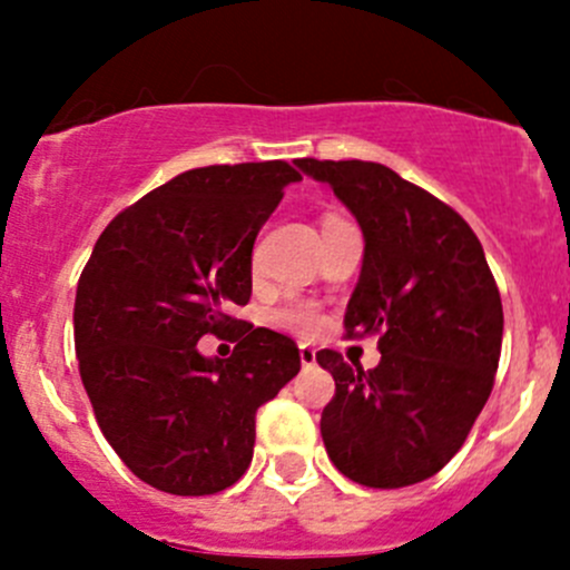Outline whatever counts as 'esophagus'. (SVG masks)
<instances>
[{"label": "esophagus", "mask_w": 570, "mask_h": 570, "mask_svg": "<svg viewBox=\"0 0 570 570\" xmlns=\"http://www.w3.org/2000/svg\"><path fill=\"white\" fill-rule=\"evenodd\" d=\"M301 364L303 366H314V364H317V350L308 347V344H301Z\"/></svg>", "instance_id": "34e87169"}]
</instances>
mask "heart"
Returning <instances> with one entry per match:
<instances>
[{
	"label": "heart",
	"mask_w": 570,
	"mask_h": 570,
	"mask_svg": "<svg viewBox=\"0 0 570 570\" xmlns=\"http://www.w3.org/2000/svg\"><path fill=\"white\" fill-rule=\"evenodd\" d=\"M275 325L286 327V331L292 333H301V336H312V333H317L322 327V314L320 308L314 306V303H306V301H295V303H286V306L275 308L273 314Z\"/></svg>",
	"instance_id": "obj_1"
}]
</instances>
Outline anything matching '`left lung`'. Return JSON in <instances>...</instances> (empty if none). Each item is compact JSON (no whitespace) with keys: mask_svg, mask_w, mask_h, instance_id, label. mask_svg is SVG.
<instances>
[{"mask_svg":"<svg viewBox=\"0 0 570 570\" xmlns=\"http://www.w3.org/2000/svg\"><path fill=\"white\" fill-rule=\"evenodd\" d=\"M297 168L331 184L364 232L347 338L381 333L370 372L336 350L317 353L336 381L320 419L327 458L366 488L428 480L474 428L502 353V297L480 239L452 206L386 165L306 157Z\"/></svg>","mask_w":570,"mask_h":570,"instance_id":"obj_1","label":"left lung"}]
</instances>
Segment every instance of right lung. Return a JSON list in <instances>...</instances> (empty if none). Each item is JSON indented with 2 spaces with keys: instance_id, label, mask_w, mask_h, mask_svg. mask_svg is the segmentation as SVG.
<instances>
[{
  "instance_id": "add662e5",
  "label": "right lung",
  "mask_w": 570,
  "mask_h": 570,
  "mask_svg": "<svg viewBox=\"0 0 570 570\" xmlns=\"http://www.w3.org/2000/svg\"><path fill=\"white\" fill-rule=\"evenodd\" d=\"M301 174L284 159L178 174L101 232L77 284L73 344L96 422L118 458L176 497L245 474L256 411L301 372L297 344L232 317L250 301L258 228ZM212 332L238 347L204 360Z\"/></svg>"
}]
</instances>
